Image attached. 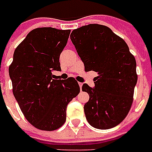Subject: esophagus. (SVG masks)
<instances>
[{
    "label": "esophagus",
    "mask_w": 152,
    "mask_h": 152,
    "mask_svg": "<svg viewBox=\"0 0 152 152\" xmlns=\"http://www.w3.org/2000/svg\"><path fill=\"white\" fill-rule=\"evenodd\" d=\"M78 85H79V87H80V89H81L82 87H83V83H78Z\"/></svg>",
    "instance_id": "obj_1"
}]
</instances>
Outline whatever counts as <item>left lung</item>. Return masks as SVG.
<instances>
[{
  "mask_svg": "<svg viewBox=\"0 0 152 152\" xmlns=\"http://www.w3.org/2000/svg\"><path fill=\"white\" fill-rule=\"evenodd\" d=\"M70 39L84 64L85 71H95L94 88L84 83L89 101L84 113L89 124L109 129L125 119L133 103L137 81L136 60L121 37L110 28L88 24L73 30Z\"/></svg>",
  "mask_w": 152,
  "mask_h": 152,
  "instance_id": "8db88e82",
  "label": "left lung"
}]
</instances>
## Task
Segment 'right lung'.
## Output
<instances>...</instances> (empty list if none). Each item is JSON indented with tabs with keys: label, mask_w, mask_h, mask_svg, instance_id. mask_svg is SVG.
Segmentation results:
<instances>
[{
	"label": "right lung",
	"mask_w": 152,
	"mask_h": 152,
	"mask_svg": "<svg viewBox=\"0 0 152 152\" xmlns=\"http://www.w3.org/2000/svg\"><path fill=\"white\" fill-rule=\"evenodd\" d=\"M70 30L38 28L16 47L9 74L13 94L28 122L38 129L53 131L66 120V109L80 88L74 78L59 79L60 56Z\"/></svg>",
	"instance_id": "add662e5"
}]
</instances>
